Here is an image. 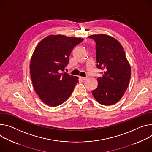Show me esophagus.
Here are the masks:
<instances>
[{"mask_svg":"<svg viewBox=\"0 0 152 152\" xmlns=\"http://www.w3.org/2000/svg\"><path fill=\"white\" fill-rule=\"evenodd\" d=\"M80 79H81L82 80H85L87 79V77H80Z\"/></svg>","mask_w":152,"mask_h":152,"instance_id":"34e87169","label":"esophagus"}]
</instances>
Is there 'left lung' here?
I'll use <instances>...</instances> for the list:
<instances>
[{
    "label": "left lung",
    "instance_id": "obj_1",
    "mask_svg": "<svg viewBox=\"0 0 152 152\" xmlns=\"http://www.w3.org/2000/svg\"><path fill=\"white\" fill-rule=\"evenodd\" d=\"M96 42V66L102 70L98 87L92 94L99 104L112 105L118 102L127 90L131 68L121 44L114 37L101 34L88 37Z\"/></svg>",
    "mask_w": 152,
    "mask_h": 152
}]
</instances>
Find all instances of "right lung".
I'll return each mask as SVG.
<instances>
[{
	"label": "right lung",
	"mask_w": 152,
	"mask_h": 152,
	"mask_svg": "<svg viewBox=\"0 0 152 152\" xmlns=\"http://www.w3.org/2000/svg\"><path fill=\"white\" fill-rule=\"evenodd\" d=\"M83 39L50 35L36 46L30 69L33 87L44 103L56 107L66 101L78 82V77L63 72L74 47Z\"/></svg>",
	"instance_id": "right-lung-1"
}]
</instances>
